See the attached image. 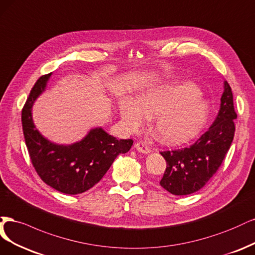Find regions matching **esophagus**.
Here are the masks:
<instances>
[{
  "label": "esophagus",
  "instance_id": "34e87169",
  "mask_svg": "<svg viewBox=\"0 0 255 255\" xmlns=\"http://www.w3.org/2000/svg\"><path fill=\"white\" fill-rule=\"evenodd\" d=\"M134 148L142 153H149L150 152V148L147 145H145L144 143H135L134 144Z\"/></svg>",
  "mask_w": 255,
  "mask_h": 255
}]
</instances>
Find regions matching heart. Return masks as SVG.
Wrapping results in <instances>:
<instances>
[{
	"label": "heart",
	"instance_id": "1",
	"mask_svg": "<svg viewBox=\"0 0 255 255\" xmlns=\"http://www.w3.org/2000/svg\"><path fill=\"white\" fill-rule=\"evenodd\" d=\"M121 119L130 131L142 128L147 118H153L154 137L177 144L193 136L207 120L208 105L192 83H167L151 86L137 100L123 98L119 104Z\"/></svg>",
	"mask_w": 255,
	"mask_h": 255
}]
</instances>
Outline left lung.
Listing matches in <instances>:
<instances>
[{"instance_id": "obj_1", "label": "left lung", "mask_w": 255, "mask_h": 255, "mask_svg": "<svg viewBox=\"0 0 255 255\" xmlns=\"http://www.w3.org/2000/svg\"><path fill=\"white\" fill-rule=\"evenodd\" d=\"M220 109L214 123L188 147L161 152L166 170L160 184L172 195H190L202 188L214 176L232 144L237 114L228 81L224 83Z\"/></svg>"}]
</instances>
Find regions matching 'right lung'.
Listing matches in <instances>:
<instances>
[{"label": "right lung", "mask_w": 255, "mask_h": 255, "mask_svg": "<svg viewBox=\"0 0 255 255\" xmlns=\"http://www.w3.org/2000/svg\"><path fill=\"white\" fill-rule=\"evenodd\" d=\"M52 73L41 76L32 87L22 110V127L29 157L43 181L63 194L76 195L93 187L120 153H126L133 141L118 139L102 127L93 128L79 142L60 145L44 137L32 121L31 108L45 91Z\"/></svg>", "instance_id": "add662e5"}]
</instances>
